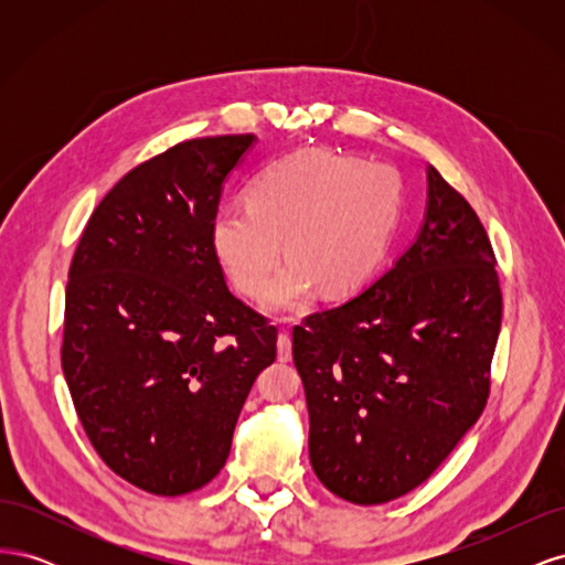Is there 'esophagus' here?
<instances>
[{"mask_svg": "<svg viewBox=\"0 0 565 565\" xmlns=\"http://www.w3.org/2000/svg\"><path fill=\"white\" fill-rule=\"evenodd\" d=\"M278 361L280 363L292 361V339H289L287 330H280L278 334Z\"/></svg>", "mask_w": 565, "mask_h": 565, "instance_id": "esophagus-1", "label": "esophagus"}]
</instances>
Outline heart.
Here are the masks:
<instances>
[{
	"label": "heart",
	"instance_id": "b5f03b06",
	"mask_svg": "<svg viewBox=\"0 0 565 565\" xmlns=\"http://www.w3.org/2000/svg\"><path fill=\"white\" fill-rule=\"evenodd\" d=\"M249 207L218 210L212 243L245 297H262L282 247L289 262L273 280L266 306L292 309L320 285L347 295L380 268L396 228L403 185L384 164L337 152H297L262 169L249 183Z\"/></svg>",
	"mask_w": 565,
	"mask_h": 565
}]
</instances>
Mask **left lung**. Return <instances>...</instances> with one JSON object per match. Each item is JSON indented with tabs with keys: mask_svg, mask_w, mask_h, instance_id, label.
I'll return each instance as SVG.
<instances>
[{
	"mask_svg": "<svg viewBox=\"0 0 565 565\" xmlns=\"http://www.w3.org/2000/svg\"><path fill=\"white\" fill-rule=\"evenodd\" d=\"M467 198L429 167L417 241L380 280L292 330L320 483L353 504L415 490L490 396L502 289Z\"/></svg>",
	"mask_w": 565,
	"mask_h": 565,
	"instance_id": "8db88e82",
	"label": "left lung"
}]
</instances>
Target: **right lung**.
<instances>
[{
    "label": "right lung",
    "mask_w": 565,
    "mask_h": 565,
    "mask_svg": "<svg viewBox=\"0 0 565 565\" xmlns=\"http://www.w3.org/2000/svg\"><path fill=\"white\" fill-rule=\"evenodd\" d=\"M254 134L177 143L89 216L65 287L61 365L94 450L162 498L226 465L278 328L237 299L212 243L221 188Z\"/></svg>",
    "instance_id": "1"
}]
</instances>
